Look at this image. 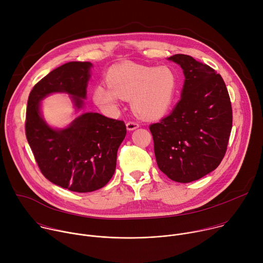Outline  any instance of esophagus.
<instances>
[{
    "instance_id": "obj_1",
    "label": "esophagus",
    "mask_w": 263,
    "mask_h": 263,
    "mask_svg": "<svg viewBox=\"0 0 263 263\" xmlns=\"http://www.w3.org/2000/svg\"><path fill=\"white\" fill-rule=\"evenodd\" d=\"M126 126H127V129H128L129 131H132V130H135V129H137V128L139 127V124H138L137 122H134V121H130V122H128V123L126 124Z\"/></svg>"
}]
</instances>
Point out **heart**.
Masks as SVG:
<instances>
[{
  "mask_svg": "<svg viewBox=\"0 0 263 263\" xmlns=\"http://www.w3.org/2000/svg\"><path fill=\"white\" fill-rule=\"evenodd\" d=\"M107 84L98 85L93 101L101 108L114 111L119 100H131L135 114L145 120L162 118L172 107L177 90L178 76L167 66H146L124 63L112 67L107 74Z\"/></svg>",
  "mask_w": 263,
  "mask_h": 263,
  "instance_id": "obj_1",
  "label": "heart"
}]
</instances>
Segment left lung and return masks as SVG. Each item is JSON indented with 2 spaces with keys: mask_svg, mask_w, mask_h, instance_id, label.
<instances>
[{
  "mask_svg": "<svg viewBox=\"0 0 263 263\" xmlns=\"http://www.w3.org/2000/svg\"><path fill=\"white\" fill-rule=\"evenodd\" d=\"M168 60L184 72L181 99L149 131L159 170L173 181L189 183L221 162L232 129V107L226 84L209 65L184 54Z\"/></svg>",
  "mask_w": 263,
  "mask_h": 263,
  "instance_id": "1",
  "label": "left lung"
}]
</instances>
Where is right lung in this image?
Here are the masks:
<instances>
[{
	"mask_svg": "<svg viewBox=\"0 0 263 263\" xmlns=\"http://www.w3.org/2000/svg\"><path fill=\"white\" fill-rule=\"evenodd\" d=\"M91 66L71 61L55 68L34 85L27 105L26 137L37 165L49 181L76 193L100 190L114 176L126 125L87 112L65 129H53L42 118L40 103L50 93L66 92L82 108Z\"/></svg>",
	"mask_w": 263,
	"mask_h": 263,
	"instance_id": "1",
	"label": "right lung"
}]
</instances>
